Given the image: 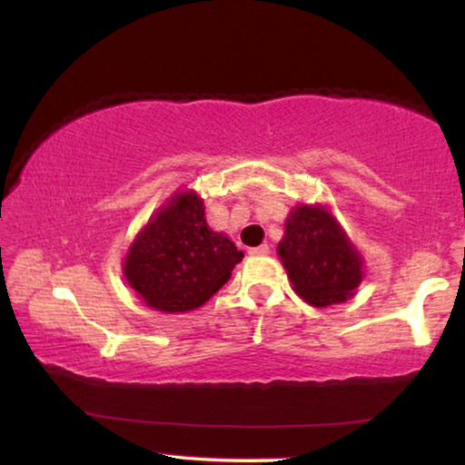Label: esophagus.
Instances as JSON below:
<instances>
[{
	"label": "esophagus",
	"instance_id": "34e87169",
	"mask_svg": "<svg viewBox=\"0 0 465 465\" xmlns=\"http://www.w3.org/2000/svg\"><path fill=\"white\" fill-rule=\"evenodd\" d=\"M269 252H271L269 245H258V247H252V250H250L252 256H266Z\"/></svg>",
	"mask_w": 465,
	"mask_h": 465
}]
</instances>
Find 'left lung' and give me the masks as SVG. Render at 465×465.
Instances as JSON below:
<instances>
[{
	"label": "left lung",
	"mask_w": 465,
	"mask_h": 465,
	"mask_svg": "<svg viewBox=\"0 0 465 465\" xmlns=\"http://www.w3.org/2000/svg\"><path fill=\"white\" fill-rule=\"evenodd\" d=\"M277 253L296 294L313 307L345 302L364 277L360 252L323 205L292 209Z\"/></svg>",
	"instance_id": "8db88e82"
}]
</instances>
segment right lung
Returning <instances> with one entry per match:
<instances>
[{"label":"right lung","instance_id":"right-lung-1","mask_svg":"<svg viewBox=\"0 0 465 465\" xmlns=\"http://www.w3.org/2000/svg\"><path fill=\"white\" fill-rule=\"evenodd\" d=\"M243 252L213 232L201 196L175 193L137 232L123 262L126 282L148 307L186 313L205 304L228 279Z\"/></svg>","mask_w":465,"mask_h":465}]
</instances>
